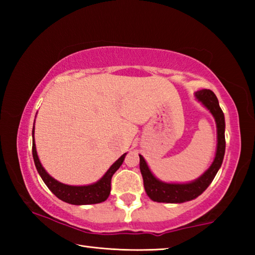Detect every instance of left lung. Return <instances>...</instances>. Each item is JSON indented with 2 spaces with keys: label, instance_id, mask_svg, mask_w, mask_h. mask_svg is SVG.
<instances>
[{
  "label": "left lung",
  "instance_id": "obj_1",
  "mask_svg": "<svg viewBox=\"0 0 255 255\" xmlns=\"http://www.w3.org/2000/svg\"><path fill=\"white\" fill-rule=\"evenodd\" d=\"M195 97L207 110H208L216 122L217 127V148L215 158L208 170L204 172L199 178L187 183H169L163 182L155 176L145 158L139 155V169L143 175L144 188L147 196L153 201L166 202V204H182L199 197L213 182L214 178L221 169L224 155H225V117L219 107V102L215 93L210 90H200L195 93Z\"/></svg>",
  "mask_w": 255,
  "mask_h": 255
}]
</instances>
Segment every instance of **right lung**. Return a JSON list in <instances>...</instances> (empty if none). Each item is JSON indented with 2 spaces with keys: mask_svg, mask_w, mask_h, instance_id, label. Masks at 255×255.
I'll use <instances>...</instances> for the list:
<instances>
[{
  "mask_svg": "<svg viewBox=\"0 0 255 255\" xmlns=\"http://www.w3.org/2000/svg\"><path fill=\"white\" fill-rule=\"evenodd\" d=\"M32 156L34 161V165L38 173L41 176L42 181L48 187L54 195L58 198V199L67 202L71 205H93V204H100V202L106 201L108 197L110 195L111 190V178L115 174L120 165H122L125 157H126L127 153L123 154L117 161H116L108 169V171L103 174L100 180L97 182L88 185H68L59 182L53 176L47 173V171L41 165L38 157L36 144H34V124L32 129Z\"/></svg>",
  "mask_w": 255,
  "mask_h": 255,
  "instance_id": "right-lung-1",
  "label": "right lung"
}]
</instances>
